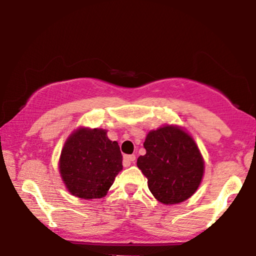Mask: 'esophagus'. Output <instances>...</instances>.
I'll list each match as a JSON object with an SVG mask.
<instances>
[{
    "mask_svg": "<svg viewBox=\"0 0 256 256\" xmlns=\"http://www.w3.org/2000/svg\"><path fill=\"white\" fill-rule=\"evenodd\" d=\"M135 160V155H124V166H129L132 162Z\"/></svg>",
    "mask_w": 256,
    "mask_h": 256,
    "instance_id": "obj_1",
    "label": "esophagus"
}]
</instances>
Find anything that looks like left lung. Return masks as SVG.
Returning a JSON list of instances; mask_svg holds the SVG:
<instances>
[{
  "label": "left lung",
  "instance_id": "left-lung-1",
  "mask_svg": "<svg viewBox=\"0 0 256 256\" xmlns=\"http://www.w3.org/2000/svg\"><path fill=\"white\" fill-rule=\"evenodd\" d=\"M143 146L146 152L138 158V166L154 197L166 205L190 198L204 174V162L191 136L166 126L150 132Z\"/></svg>",
  "mask_w": 256,
  "mask_h": 256
}]
</instances>
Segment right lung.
<instances>
[{"label":"right lung","mask_w":256,"mask_h":256,"mask_svg":"<svg viewBox=\"0 0 256 256\" xmlns=\"http://www.w3.org/2000/svg\"><path fill=\"white\" fill-rule=\"evenodd\" d=\"M59 170L68 191L76 197H104L122 170V155L116 141L102 129L80 128L62 148Z\"/></svg>","instance_id":"right-lung-1"}]
</instances>
